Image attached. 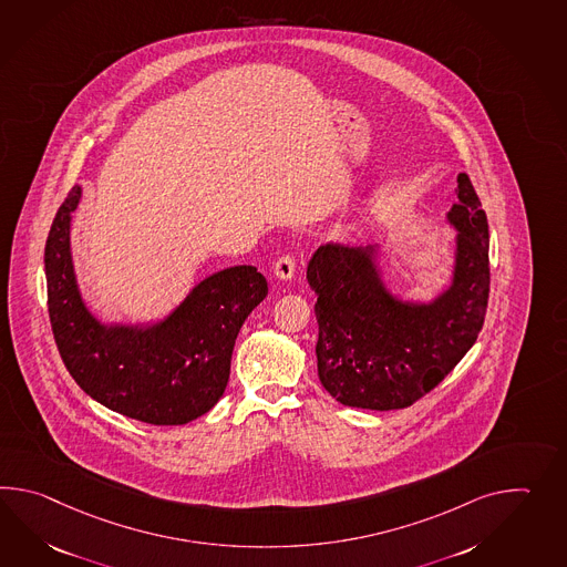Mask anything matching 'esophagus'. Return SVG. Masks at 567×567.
<instances>
[{
  "instance_id": "esophagus-1",
  "label": "esophagus",
  "mask_w": 567,
  "mask_h": 567,
  "mask_svg": "<svg viewBox=\"0 0 567 567\" xmlns=\"http://www.w3.org/2000/svg\"><path fill=\"white\" fill-rule=\"evenodd\" d=\"M295 268H297L295 258L290 254H282L277 262H275V275L280 280H289V278L295 277Z\"/></svg>"
}]
</instances>
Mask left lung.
I'll use <instances>...</instances> for the list:
<instances>
[{
  "instance_id": "8db88e82",
  "label": "left lung",
  "mask_w": 567,
  "mask_h": 567,
  "mask_svg": "<svg viewBox=\"0 0 567 567\" xmlns=\"http://www.w3.org/2000/svg\"><path fill=\"white\" fill-rule=\"evenodd\" d=\"M447 219L457 229L450 289L427 305L384 289L377 246L329 241L307 266L317 295V372L346 406L392 411L433 391L478 340L491 292L488 221L466 173Z\"/></svg>"
}]
</instances>
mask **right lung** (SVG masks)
<instances>
[{
  "mask_svg": "<svg viewBox=\"0 0 567 567\" xmlns=\"http://www.w3.org/2000/svg\"><path fill=\"white\" fill-rule=\"evenodd\" d=\"M73 187L54 215L44 270L49 317L69 374L91 399L151 425H185L226 391L239 328L268 292L254 266H234L202 280L164 321L151 328L101 326L76 289L71 260Z\"/></svg>",
  "mask_w": 567,
  "mask_h": 567,
  "instance_id": "obj_1",
  "label": "right lung"
}]
</instances>
